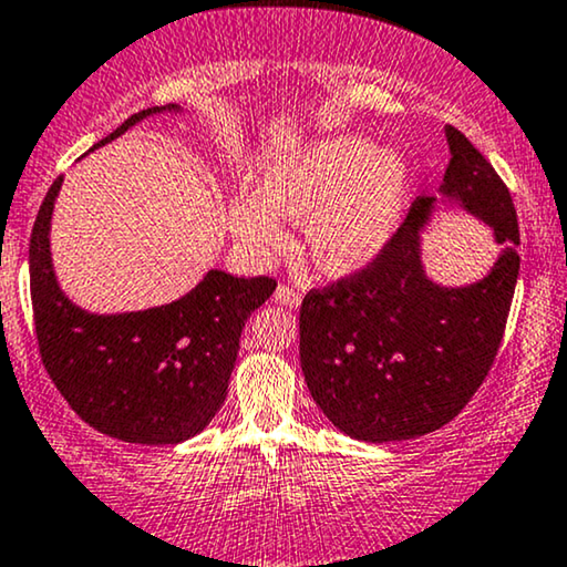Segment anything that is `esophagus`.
<instances>
[{
  "instance_id": "34e87169",
  "label": "esophagus",
  "mask_w": 567,
  "mask_h": 567,
  "mask_svg": "<svg viewBox=\"0 0 567 567\" xmlns=\"http://www.w3.org/2000/svg\"><path fill=\"white\" fill-rule=\"evenodd\" d=\"M275 298H277V303L290 306V308H296L300 303V292L292 288V285H288V282L279 285L277 292H275Z\"/></svg>"
}]
</instances>
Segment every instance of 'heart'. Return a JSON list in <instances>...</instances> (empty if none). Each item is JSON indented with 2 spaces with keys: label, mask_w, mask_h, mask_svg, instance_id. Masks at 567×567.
Returning <instances> with one entry per match:
<instances>
[{
  "label": "heart",
  "mask_w": 567,
  "mask_h": 567,
  "mask_svg": "<svg viewBox=\"0 0 567 567\" xmlns=\"http://www.w3.org/2000/svg\"><path fill=\"white\" fill-rule=\"evenodd\" d=\"M408 190L411 172L398 154L361 135H334L271 162L256 183L259 198H235L227 225L243 246L269 254L285 246L275 214L306 219L313 261L329 275H350L398 230Z\"/></svg>",
  "instance_id": "b5f03b06"
}]
</instances>
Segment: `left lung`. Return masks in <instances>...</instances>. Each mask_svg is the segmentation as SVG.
Wrapping results in <instances>:
<instances>
[{
    "label": "left lung",
    "instance_id": "8db88e82",
    "mask_svg": "<svg viewBox=\"0 0 567 567\" xmlns=\"http://www.w3.org/2000/svg\"><path fill=\"white\" fill-rule=\"evenodd\" d=\"M442 193L494 230V269L468 288L426 279L419 233L434 196H419L403 225L363 269L306 292L300 367L332 424L363 442L424 436L453 421L489 374L520 269L518 217L507 185L457 127L447 125Z\"/></svg>",
    "mask_w": 567,
    "mask_h": 567
}]
</instances>
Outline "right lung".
<instances>
[{
    "label": "right lung",
    "mask_w": 567,
    "mask_h": 567,
    "mask_svg": "<svg viewBox=\"0 0 567 567\" xmlns=\"http://www.w3.org/2000/svg\"><path fill=\"white\" fill-rule=\"evenodd\" d=\"M133 114L93 148L148 114ZM62 177L49 188L31 233V303L47 374L70 408L96 432L138 444L196 436L225 403L250 313L277 288L271 277L212 269L188 296L148 311L99 317L70 303L54 279L49 221Z\"/></svg>",
    "instance_id": "obj_1"
}]
</instances>
